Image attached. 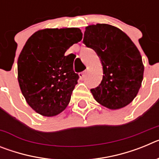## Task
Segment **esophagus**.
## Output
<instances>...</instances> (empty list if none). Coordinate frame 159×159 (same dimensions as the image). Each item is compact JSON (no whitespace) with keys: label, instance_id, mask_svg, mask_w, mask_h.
<instances>
[{"label":"esophagus","instance_id":"34e87169","mask_svg":"<svg viewBox=\"0 0 159 159\" xmlns=\"http://www.w3.org/2000/svg\"><path fill=\"white\" fill-rule=\"evenodd\" d=\"M86 74H87V71H83V72L79 73V76H80V78L81 80H83V79L85 77Z\"/></svg>","mask_w":159,"mask_h":159}]
</instances>
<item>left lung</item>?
I'll use <instances>...</instances> for the list:
<instances>
[{"label": "left lung", "mask_w": 159, "mask_h": 159, "mask_svg": "<svg viewBox=\"0 0 159 159\" xmlns=\"http://www.w3.org/2000/svg\"><path fill=\"white\" fill-rule=\"evenodd\" d=\"M83 42L95 50L102 63L101 84L91 89L95 100L111 110L128 105L139 91L144 72L135 44L121 29L107 24L86 27Z\"/></svg>", "instance_id": "8db88e82"}]
</instances>
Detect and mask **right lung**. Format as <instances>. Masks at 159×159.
I'll return each mask as SVG.
<instances>
[{"mask_svg":"<svg viewBox=\"0 0 159 159\" xmlns=\"http://www.w3.org/2000/svg\"><path fill=\"white\" fill-rule=\"evenodd\" d=\"M82 36L78 28L45 29L25 43L17 60L18 82L28 104L41 116H57L69 103L79 75L74 58L64 53Z\"/></svg>","mask_w":159,"mask_h":159,"instance_id":"1","label":"right lung"}]
</instances>
